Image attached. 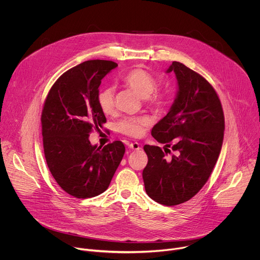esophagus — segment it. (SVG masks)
<instances>
[{"instance_id":"esophagus-1","label":"esophagus","mask_w":260,"mask_h":260,"mask_svg":"<svg viewBox=\"0 0 260 260\" xmlns=\"http://www.w3.org/2000/svg\"><path fill=\"white\" fill-rule=\"evenodd\" d=\"M128 148L133 150H139L140 149V144L137 142L134 143H128Z\"/></svg>"}]
</instances>
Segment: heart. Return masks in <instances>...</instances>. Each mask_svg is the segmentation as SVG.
I'll return each mask as SVG.
<instances>
[{
    "label": "heart",
    "instance_id": "b5f03b06",
    "mask_svg": "<svg viewBox=\"0 0 260 260\" xmlns=\"http://www.w3.org/2000/svg\"><path fill=\"white\" fill-rule=\"evenodd\" d=\"M123 82L141 98L144 99L146 105L159 108L167 99L166 92L162 89L156 88V80L147 71L137 68L128 71L124 77ZM98 104L102 112L106 115H111L115 112L114 88L111 86L103 87L98 92ZM150 124V118L147 116L128 117L117 123L119 133L132 137L139 138L144 134L145 127Z\"/></svg>",
    "mask_w": 260,
    "mask_h": 260
}]
</instances>
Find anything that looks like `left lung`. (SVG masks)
Masks as SVG:
<instances>
[{
    "label": "left lung",
    "mask_w": 260,
    "mask_h": 260,
    "mask_svg": "<svg viewBox=\"0 0 260 260\" xmlns=\"http://www.w3.org/2000/svg\"><path fill=\"white\" fill-rule=\"evenodd\" d=\"M170 72L176 74L178 93L151 131L166 147L144 146L148 164L143 180L153 201L176 206L193 198L211 176L223 142L224 114L216 90L199 73L179 61L172 62Z\"/></svg>",
    "instance_id": "1"
}]
</instances>
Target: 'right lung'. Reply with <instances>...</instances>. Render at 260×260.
<instances>
[{
    "label": "right lung",
    "mask_w": 260,
    "mask_h": 260,
    "mask_svg": "<svg viewBox=\"0 0 260 260\" xmlns=\"http://www.w3.org/2000/svg\"><path fill=\"white\" fill-rule=\"evenodd\" d=\"M117 66L112 60L93 59L68 70L54 82L43 106L46 162L60 188L74 198L103 193L125 152L121 141L98 147L88 139L106 122L96 100L99 87Z\"/></svg>",
    "instance_id": "obj_1"
}]
</instances>
